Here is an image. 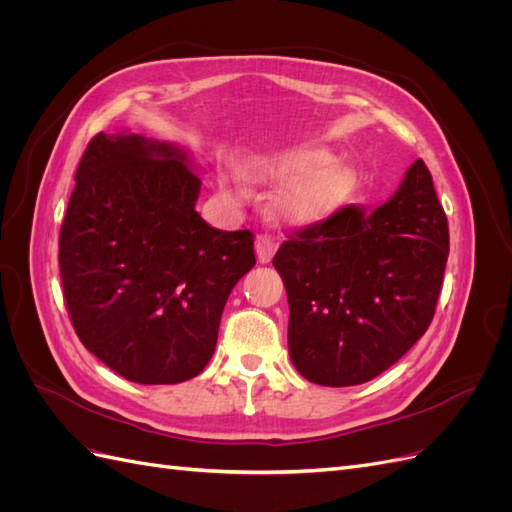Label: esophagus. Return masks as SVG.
Listing matches in <instances>:
<instances>
[{
    "instance_id": "1",
    "label": "esophagus",
    "mask_w": 512,
    "mask_h": 512,
    "mask_svg": "<svg viewBox=\"0 0 512 512\" xmlns=\"http://www.w3.org/2000/svg\"><path fill=\"white\" fill-rule=\"evenodd\" d=\"M275 254V243L269 237H256V258L260 265H267Z\"/></svg>"
}]
</instances>
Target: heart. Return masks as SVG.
Instances as JSON below:
<instances>
[{
	"label": "heart",
	"mask_w": 512,
	"mask_h": 512,
	"mask_svg": "<svg viewBox=\"0 0 512 512\" xmlns=\"http://www.w3.org/2000/svg\"><path fill=\"white\" fill-rule=\"evenodd\" d=\"M245 175L256 183L282 188L271 211L277 222L290 228H307L327 220L354 194L359 175L350 164L322 145H292L262 153L245 164ZM232 194L245 198L239 175H232Z\"/></svg>",
	"instance_id": "obj_1"
}]
</instances>
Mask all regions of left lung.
I'll use <instances>...</instances> for the list:
<instances>
[{
	"mask_svg": "<svg viewBox=\"0 0 512 512\" xmlns=\"http://www.w3.org/2000/svg\"><path fill=\"white\" fill-rule=\"evenodd\" d=\"M448 258V224L423 160L376 211L344 207L282 243L288 352L320 386L380 376L427 331Z\"/></svg>",
	"mask_w": 512,
	"mask_h": 512,
	"instance_id": "1",
	"label": "left lung"
}]
</instances>
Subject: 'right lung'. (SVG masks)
Listing matches in <instances>:
<instances>
[{"mask_svg": "<svg viewBox=\"0 0 512 512\" xmlns=\"http://www.w3.org/2000/svg\"><path fill=\"white\" fill-rule=\"evenodd\" d=\"M59 232V271L83 346L138 384L205 369L228 294L256 265L250 230L211 228L183 147L130 132L94 136Z\"/></svg>", "mask_w": 512, "mask_h": 512, "instance_id": "add662e5", "label": "right lung"}]
</instances>
